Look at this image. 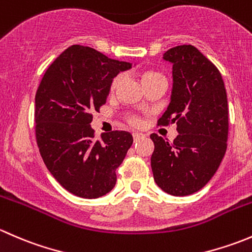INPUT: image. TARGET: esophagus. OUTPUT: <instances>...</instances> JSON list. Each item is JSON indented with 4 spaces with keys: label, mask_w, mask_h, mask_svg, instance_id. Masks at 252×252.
Instances as JSON below:
<instances>
[{
    "label": "esophagus",
    "mask_w": 252,
    "mask_h": 252,
    "mask_svg": "<svg viewBox=\"0 0 252 252\" xmlns=\"http://www.w3.org/2000/svg\"><path fill=\"white\" fill-rule=\"evenodd\" d=\"M133 138H134V141H138V140H140L141 138H144V134L135 131V133H133Z\"/></svg>",
    "instance_id": "1"
}]
</instances>
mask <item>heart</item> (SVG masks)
<instances>
[{
    "label": "heart",
    "instance_id": "1",
    "mask_svg": "<svg viewBox=\"0 0 252 252\" xmlns=\"http://www.w3.org/2000/svg\"><path fill=\"white\" fill-rule=\"evenodd\" d=\"M154 75H157V73H152V72L145 73V74L142 75V80H145V79H147V78H150V77H154ZM119 81H121V75H118V77H116V78L113 79V80H112V84H111V90L112 91L116 90V88H117V86H118ZM131 123H133V124H138L139 121L136 118H131Z\"/></svg>",
    "mask_w": 252,
    "mask_h": 252
}]
</instances>
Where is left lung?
<instances>
[{"label":"left lung","instance_id":"1","mask_svg":"<svg viewBox=\"0 0 252 252\" xmlns=\"http://www.w3.org/2000/svg\"><path fill=\"white\" fill-rule=\"evenodd\" d=\"M163 60L173 64V86L158 126L177 123L179 134L171 144L150 135L151 168L163 191L187 196L210 182L227 151V91L220 70L195 46L169 48Z\"/></svg>","mask_w":252,"mask_h":252}]
</instances>
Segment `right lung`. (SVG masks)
I'll return each instance as SVG.
<instances>
[{"label":"right lung","instance_id":"add662e5","mask_svg":"<svg viewBox=\"0 0 252 252\" xmlns=\"http://www.w3.org/2000/svg\"><path fill=\"white\" fill-rule=\"evenodd\" d=\"M131 63L73 45L47 68L35 95V133L50 173L73 195L96 199L116 185V169L133 144L128 131L95 140L91 112L105 105L114 77Z\"/></svg>","mask_w":252,"mask_h":252}]
</instances>
